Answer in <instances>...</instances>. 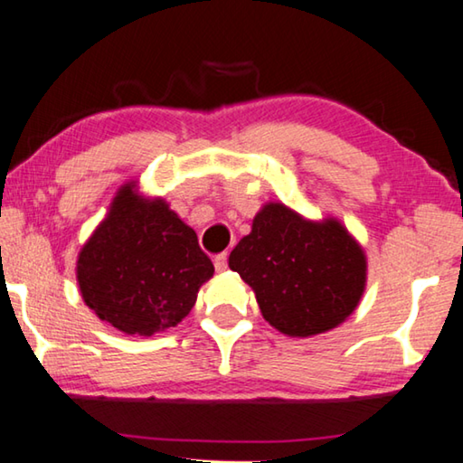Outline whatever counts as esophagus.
I'll use <instances>...</instances> for the list:
<instances>
[{
  "label": "esophagus",
  "mask_w": 463,
  "mask_h": 463,
  "mask_svg": "<svg viewBox=\"0 0 463 463\" xmlns=\"http://www.w3.org/2000/svg\"><path fill=\"white\" fill-rule=\"evenodd\" d=\"M227 269V254H219L215 259V270L223 272Z\"/></svg>",
  "instance_id": "1"
}]
</instances>
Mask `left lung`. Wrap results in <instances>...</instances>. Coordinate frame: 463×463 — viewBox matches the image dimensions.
Listing matches in <instances>:
<instances>
[{
	"mask_svg": "<svg viewBox=\"0 0 463 463\" xmlns=\"http://www.w3.org/2000/svg\"><path fill=\"white\" fill-rule=\"evenodd\" d=\"M252 287L262 317L285 336L338 328L367 287V254L338 217L309 219L281 201L264 203L252 232L230 254Z\"/></svg>",
	"mask_w": 463,
	"mask_h": 463,
	"instance_id": "left-lung-1",
	"label": "left lung"
}]
</instances>
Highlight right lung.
I'll return each mask as SVG.
<instances>
[{"label":"right lung","instance_id":"add662e5","mask_svg":"<svg viewBox=\"0 0 463 463\" xmlns=\"http://www.w3.org/2000/svg\"><path fill=\"white\" fill-rule=\"evenodd\" d=\"M213 272L193 227L162 196L143 194L139 180L115 193L75 264L83 303L131 336L178 326Z\"/></svg>","mask_w":463,"mask_h":463}]
</instances>
